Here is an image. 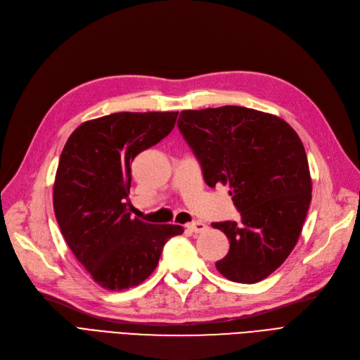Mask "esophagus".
Segmentation results:
<instances>
[{"instance_id": "obj_1", "label": "esophagus", "mask_w": 360, "mask_h": 360, "mask_svg": "<svg viewBox=\"0 0 360 360\" xmlns=\"http://www.w3.org/2000/svg\"><path fill=\"white\" fill-rule=\"evenodd\" d=\"M186 228H188L191 232L193 233H201V232H205L207 231V225L202 221H193V223H188L186 225Z\"/></svg>"}]
</instances>
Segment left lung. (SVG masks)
<instances>
[{
  "label": "left lung",
  "instance_id": "8db88e82",
  "mask_svg": "<svg viewBox=\"0 0 360 360\" xmlns=\"http://www.w3.org/2000/svg\"><path fill=\"white\" fill-rule=\"evenodd\" d=\"M177 127L200 160L205 183L229 184L241 214L238 221L212 225L229 240L217 271L237 283L266 278L298 243L311 202L298 134L274 115L237 105L183 110Z\"/></svg>",
  "mask_w": 360,
  "mask_h": 360
}]
</instances>
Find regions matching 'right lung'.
<instances>
[{
  "label": "right lung",
  "instance_id": "right-lung-1",
  "mask_svg": "<svg viewBox=\"0 0 360 360\" xmlns=\"http://www.w3.org/2000/svg\"><path fill=\"white\" fill-rule=\"evenodd\" d=\"M179 111L113 113L74 131L60 153L53 208L62 235L96 284L107 290L139 286L158 266L180 225L131 219V162L165 139Z\"/></svg>",
  "mask_w": 360,
  "mask_h": 360
}]
</instances>
